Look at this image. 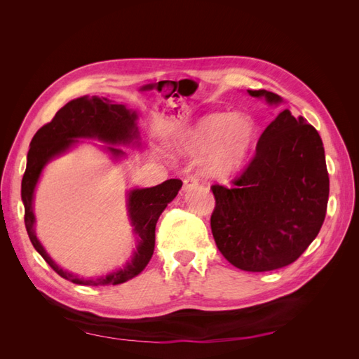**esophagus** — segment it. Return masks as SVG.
Listing matches in <instances>:
<instances>
[{
  "mask_svg": "<svg viewBox=\"0 0 359 359\" xmlns=\"http://www.w3.org/2000/svg\"><path fill=\"white\" fill-rule=\"evenodd\" d=\"M198 184H199V178L196 175H187L186 178H184V189L194 187V186H198Z\"/></svg>",
  "mask_w": 359,
  "mask_h": 359,
  "instance_id": "obj_1",
  "label": "esophagus"
}]
</instances>
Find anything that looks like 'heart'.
<instances>
[{
    "instance_id": "1",
    "label": "heart",
    "mask_w": 359,
    "mask_h": 359,
    "mask_svg": "<svg viewBox=\"0 0 359 359\" xmlns=\"http://www.w3.org/2000/svg\"><path fill=\"white\" fill-rule=\"evenodd\" d=\"M256 136V124L247 115L219 112L203 116L186 136L184 149L189 154H202L205 169L212 177H226L241 168Z\"/></svg>"
}]
</instances>
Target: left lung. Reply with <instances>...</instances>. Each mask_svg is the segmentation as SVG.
<instances>
[{
  "label": "left lung",
  "instance_id": "8db88e82",
  "mask_svg": "<svg viewBox=\"0 0 359 359\" xmlns=\"http://www.w3.org/2000/svg\"><path fill=\"white\" fill-rule=\"evenodd\" d=\"M248 93L280 102L265 90ZM211 190L214 241L233 266L265 273L293 264L327 215L330 177L318 130L285 109L260 135L232 187L214 184Z\"/></svg>",
  "mask_w": 359,
  "mask_h": 359
}]
</instances>
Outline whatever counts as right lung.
<instances>
[{"label":"right lung","mask_w":359,"mask_h":359,"mask_svg":"<svg viewBox=\"0 0 359 359\" xmlns=\"http://www.w3.org/2000/svg\"><path fill=\"white\" fill-rule=\"evenodd\" d=\"M136 114L126 109L124 104H112L111 100L104 97L83 95L81 99L69 102L66 106L52 118V121L40 127L32 137L28 151L27 169L22 178V201L25 206V227L29 240L34 248L46 260L49 266L58 276L76 285H121L142 273L156 244V224L160 214L166 208L168 203L177 196L182 181L168 180L156 187L133 190L128 194V212L135 226V232L139 236L137 252L135 253L132 262L127 264L123 269L97 278V280H81L76 276L62 271L48 256L45 248L39 243L34 233V214H32V193L40 177L43 166L52 158L66 151L76 137H99L104 142H128L136 136L135 127ZM115 156L123 154L121 149L111 148Z\"/></svg>","instance_id":"1"}]
</instances>
